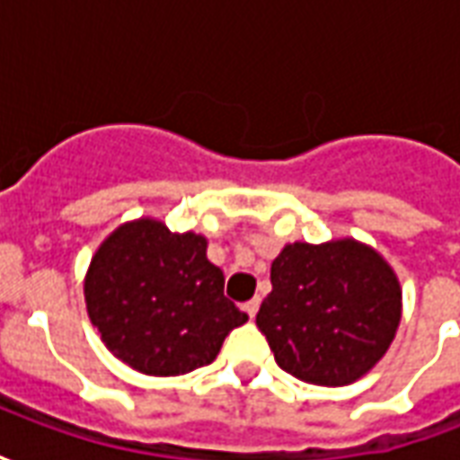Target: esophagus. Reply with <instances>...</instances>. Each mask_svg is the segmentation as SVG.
Masks as SVG:
<instances>
[{
    "mask_svg": "<svg viewBox=\"0 0 460 460\" xmlns=\"http://www.w3.org/2000/svg\"><path fill=\"white\" fill-rule=\"evenodd\" d=\"M259 305H261V298H251L246 305H243V310L249 313V318H256V313H259Z\"/></svg>",
    "mask_w": 460,
    "mask_h": 460,
    "instance_id": "obj_1",
    "label": "esophagus"
}]
</instances>
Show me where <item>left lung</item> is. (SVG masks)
Listing matches in <instances>:
<instances>
[{"label": "left lung", "instance_id": "8db88e82", "mask_svg": "<svg viewBox=\"0 0 460 460\" xmlns=\"http://www.w3.org/2000/svg\"><path fill=\"white\" fill-rule=\"evenodd\" d=\"M256 325L280 369L320 386L367 375L394 340L402 290L376 251L352 239L288 243L270 263Z\"/></svg>", "mask_w": 460, "mask_h": 460}]
</instances>
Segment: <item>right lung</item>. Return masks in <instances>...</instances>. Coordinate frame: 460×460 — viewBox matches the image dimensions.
<instances>
[{
  "mask_svg": "<svg viewBox=\"0 0 460 460\" xmlns=\"http://www.w3.org/2000/svg\"><path fill=\"white\" fill-rule=\"evenodd\" d=\"M85 305L105 347L152 376L209 365L249 320L224 296L207 239L152 219L125 224L101 243L85 276Z\"/></svg>",
  "mask_w": 460,
  "mask_h": 460,
  "instance_id": "add662e5",
  "label": "right lung"
}]
</instances>
